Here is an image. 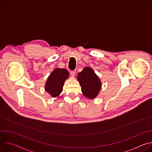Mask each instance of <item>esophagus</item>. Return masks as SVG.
Returning a JSON list of instances; mask_svg holds the SVG:
<instances>
[{
	"mask_svg": "<svg viewBox=\"0 0 152 152\" xmlns=\"http://www.w3.org/2000/svg\"><path fill=\"white\" fill-rule=\"evenodd\" d=\"M70 73L71 76L73 77V76H75V74H76V70H71Z\"/></svg>",
	"mask_w": 152,
	"mask_h": 152,
	"instance_id": "esophagus-1",
	"label": "esophagus"
}]
</instances>
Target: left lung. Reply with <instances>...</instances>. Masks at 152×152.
Segmentation results:
<instances>
[{
  "label": "left lung",
  "instance_id": "left-lung-1",
  "mask_svg": "<svg viewBox=\"0 0 152 152\" xmlns=\"http://www.w3.org/2000/svg\"><path fill=\"white\" fill-rule=\"evenodd\" d=\"M77 80L81 86V90L83 95L89 99L95 98L101 88V82L94 70L86 67L78 73Z\"/></svg>",
  "mask_w": 152,
  "mask_h": 152
}]
</instances>
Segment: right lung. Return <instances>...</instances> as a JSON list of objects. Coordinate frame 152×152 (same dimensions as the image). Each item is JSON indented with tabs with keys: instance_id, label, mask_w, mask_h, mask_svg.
<instances>
[{
	"instance_id": "add662e5",
	"label": "right lung",
	"mask_w": 152,
	"mask_h": 152,
	"mask_svg": "<svg viewBox=\"0 0 152 152\" xmlns=\"http://www.w3.org/2000/svg\"><path fill=\"white\" fill-rule=\"evenodd\" d=\"M68 71L64 69H56L49 76L45 90L53 97L58 96L62 91L65 80L69 77Z\"/></svg>"
}]
</instances>
